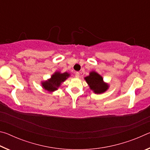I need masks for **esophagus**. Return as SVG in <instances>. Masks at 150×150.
Returning <instances> with one entry per match:
<instances>
[{"mask_svg": "<svg viewBox=\"0 0 150 150\" xmlns=\"http://www.w3.org/2000/svg\"><path fill=\"white\" fill-rule=\"evenodd\" d=\"M80 77V73L79 72H76L75 73V77L76 78H79Z\"/></svg>", "mask_w": 150, "mask_h": 150, "instance_id": "34e87169", "label": "esophagus"}]
</instances>
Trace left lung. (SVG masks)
<instances>
[{
	"label": "left lung",
	"mask_w": 150,
	"mask_h": 150,
	"mask_svg": "<svg viewBox=\"0 0 150 150\" xmlns=\"http://www.w3.org/2000/svg\"><path fill=\"white\" fill-rule=\"evenodd\" d=\"M90 89L95 94H103L109 88V85L105 83L102 76L95 71L89 73V75L84 78Z\"/></svg>",
	"instance_id": "left-lung-1"
}]
</instances>
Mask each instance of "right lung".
Listing matches in <instances>:
<instances>
[{
  "mask_svg": "<svg viewBox=\"0 0 150 150\" xmlns=\"http://www.w3.org/2000/svg\"><path fill=\"white\" fill-rule=\"evenodd\" d=\"M71 76L69 73H62L60 71H55L51 77L48 79L42 81V87L45 91L50 93L57 91L62 83Z\"/></svg>",
  "mask_w": 150,
  "mask_h": 150,
  "instance_id": "right-lung-1",
  "label": "right lung"
}]
</instances>
